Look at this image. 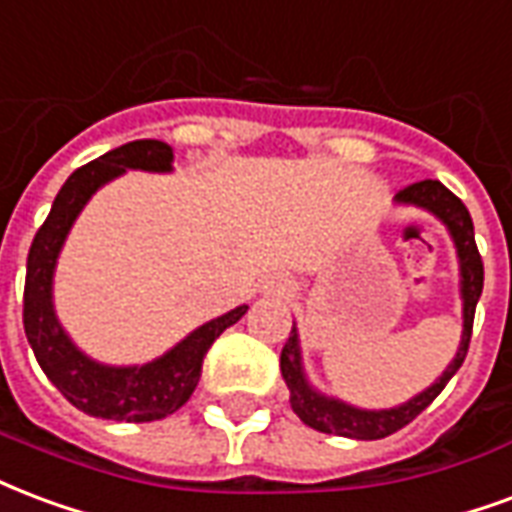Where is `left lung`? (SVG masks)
I'll return each mask as SVG.
<instances>
[{
  "mask_svg": "<svg viewBox=\"0 0 512 512\" xmlns=\"http://www.w3.org/2000/svg\"><path fill=\"white\" fill-rule=\"evenodd\" d=\"M399 203H412L431 211L448 225L450 236L456 241L458 260H461V298H464V333H461V347H458L456 358L448 369L442 372L431 388L418 393L401 407L393 410H355L344 401L328 399L312 391V385L306 382L304 369H301V350H298V333L290 331V339L282 347V377H285L287 388H290V407L298 418L304 420L309 429L323 431V434H339V437L352 439H382L393 434V431L404 429L407 423L418 418L420 412L429 407L431 401L437 399L442 388L448 385L450 377L461 369V363L467 358L469 339H472V323H475V306L483 293V260H480L478 244H475V227L469 217L467 206L450 192L442 181H415L410 187H404L396 195Z\"/></svg>",
  "mask_w": 512,
  "mask_h": 512,
  "instance_id": "1",
  "label": "left lung"
}]
</instances>
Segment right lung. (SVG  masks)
<instances>
[{
	"label": "right lung",
	"instance_id": "add662e5",
	"mask_svg": "<svg viewBox=\"0 0 512 512\" xmlns=\"http://www.w3.org/2000/svg\"><path fill=\"white\" fill-rule=\"evenodd\" d=\"M173 149L162 140H132L119 149L102 154L83 165L64 181L51 214L34 233L26 257L24 285V331L32 352L45 377L54 382L64 399L86 415L124 423H149L162 420L184 407L198 388L203 358L219 333L244 317L246 306L222 314L211 323L200 325L170 352L146 366H102L86 358L75 347L54 314L51 279L64 238L70 233L75 217L81 214L86 200L127 168L170 170Z\"/></svg>",
	"mask_w": 512,
	"mask_h": 512
}]
</instances>
